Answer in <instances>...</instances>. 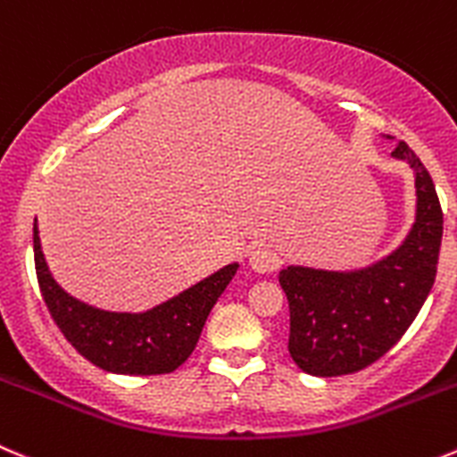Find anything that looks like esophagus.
<instances>
[{"instance_id": "esophagus-1", "label": "esophagus", "mask_w": 457, "mask_h": 457, "mask_svg": "<svg viewBox=\"0 0 457 457\" xmlns=\"http://www.w3.org/2000/svg\"><path fill=\"white\" fill-rule=\"evenodd\" d=\"M249 267L255 273H271L278 269V255L276 251L267 249V246H255L249 253Z\"/></svg>"}]
</instances>
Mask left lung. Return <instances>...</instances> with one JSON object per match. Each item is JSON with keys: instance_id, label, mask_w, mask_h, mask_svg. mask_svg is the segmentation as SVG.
I'll list each match as a JSON object with an SVG mask.
<instances>
[{"instance_id": "1", "label": "left lung", "mask_w": 457, "mask_h": 457, "mask_svg": "<svg viewBox=\"0 0 457 457\" xmlns=\"http://www.w3.org/2000/svg\"><path fill=\"white\" fill-rule=\"evenodd\" d=\"M393 156L415 170L417 215L403 245L361 271H280L289 301V354L307 375H352L381 359L411 328L436 282L442 245L436 186L406 143L399 141Z\"/></svg>"}]
</instances>
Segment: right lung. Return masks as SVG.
I'll list each match as a JSON object with an SVG mask.
<instances>
[{"label": "right lung", "instance_id": "1", "mask_svg": "<svg viewBox=\"0 0 457 457\" xmlns=\"http://www.w3.org/2000/svg\"><path fill=\"white\" fill-rule=\"evenodd\" d=\"M36 273L51 319L87 361L116 375H168L193 354L212 305L237 264L220 269L179 296L143 314H116L71 298L49 273L33 224Z\"/></svg>", "mask_w": 457, "mask_h": 457}]
</instances>
